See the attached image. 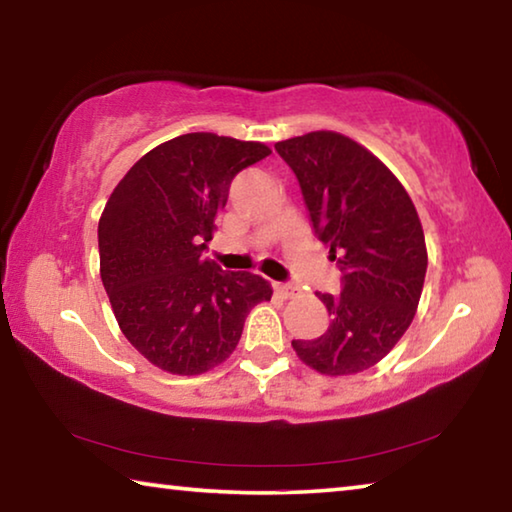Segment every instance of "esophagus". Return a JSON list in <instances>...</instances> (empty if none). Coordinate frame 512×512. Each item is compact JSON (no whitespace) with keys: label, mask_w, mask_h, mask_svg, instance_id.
Segmentation results:
<instances>
[{"label":"esophagus","mask_w":512,"mask_h":512,"mask_svg":"<svg viewBox=\"0 0 512 512\" xmlns=\"http://www.w3.org/2000/svg\"><path fill=\"white\" fill-rule=\"evenodd\" d=\"M273 289H275V293H280L282 298H291V296H293V291H296V289L291 287V284H284V282H277Z\"/></svg>","instance_id":"34e87169"}]
</instances>
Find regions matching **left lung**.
I'll list each match as a JSON object with an SVG mask.
<instances>
[{"mask_svg": "<svg viewBox=\"0 0 512 512\" xmlns=\"http://www.w3.org/2000/svg\"><path fill=\"white\" fill-rule=\"evenodd\" d=\"M275 151L341 271V293H318L332 316L327 332L291 345L323 375H354L395 348L418 309L427 273L418 212L386 164L341 133L291 137Z\"/></svg>", "mask_w": 512, "mask_h": 512, "instance_id": "obj_1", "label": "left lung"}]
</instances>
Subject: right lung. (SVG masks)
I'll list each match as a JSON object with an SVG mask.
<instances>
[{"instance_id": "obj_1", "label": "right lung", "mask_w": 512, "mask_h": 512, "mask_svg": "<svg viewBox=\"0 0 512 512\" xmlns=\"http://www.w3.org/2000/svg\"><path fill=\"white\" fill-rule=\"evenodd\" d=\"M271 149L214 133L155 146L119 180L99 219L101 282L121 332L153 366L201 375L237 348L271 284L203 253L232 180Z\"/></svg>"}]
</instances>
